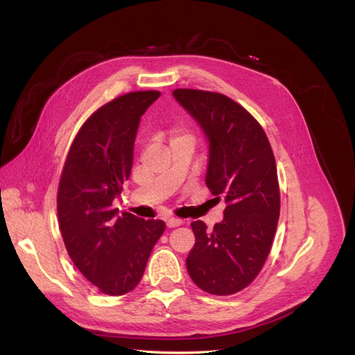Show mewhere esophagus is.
Masks as SVG:
<instances>
[{
  "instance_id": "34e87169",
  "label": "esophagus",
  "mask_w": 355,
  "mask_h": 355,
  "mask_svg": "<svg viewBox=\"0 0 355 355\" xmlns=\"http://www.w3.org/2000/svg\"><path fill=\"white\" fill-rule=\"evenodd\" d=\"M182 223H184V220L179 219V218H168V219H166L167 228H176V227H179V225H182Z\"/></svg>"
}]
</instances>
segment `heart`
I'll list each match as a JSON object with an SVG mask.
<instances>
[{
    "label": "heart",
    "mask_w": 355,
    "mask_h": 355,
    "mask_svg": "<svg viewBox=\"0 0 355 355\" xmlns=\"http://www.w3.org/2000/svg\"><path fill=\"white\" fill-rule=\"evenodd\" d=\"M180 136H185V135H180V133H176V136H175V137H180ZM175 137H173V139H175Z\"/></svg>",
    "instance_id": "obj_1"
}]
</instances>
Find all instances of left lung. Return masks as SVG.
Segmentation results:
<instances>
[{
  "label": "left lung",
  "mask_w": 355,
  "mask_h": 355,
  "mask_svg": "<svg viewBox=\"0 0 355 355\" xmlns=\"http://www.w3.org/2000/svg\"><path fill=\"white\" fill-rule=\"evenodd\" d=\"M175 99L209 141L206 185L223 198V220L207 231L191 223L196 244L187 270L204 292L227 296L249 286L270 254L280 216V188L270 141L262 125L228 96L176 89Z\"/></svg>",
  "instance_id": "obj_1"
}]
</instances>
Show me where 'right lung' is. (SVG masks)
I'll list each match as a JSON object with an SVG mask.
<instances>
[{
  "label": "right lung",
  "instance_id": "obj_1",
  "mask_svg": "<svg viewBox=\"0 0 355 355\" xmlns=\"http://www.w3.org/2000/svg\"><path fill=\"white\" fill-rule=\"evenodd\" d=\"M159 92H132L93 112L69 148L58 189V216L72 262L102 293L132 292L144 275L163 220L118 214L112 201L130 178L141 116Z\"/></svg>",
  "mask_w": 355,
  "mask_h": 355
}]
</instances>
